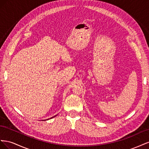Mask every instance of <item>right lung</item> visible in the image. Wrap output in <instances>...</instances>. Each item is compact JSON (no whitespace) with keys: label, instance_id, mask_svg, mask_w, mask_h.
Here are the masks:
<instances>
[{"label":"right lung","instance_id":"right-lung-1","mask_svg":"<svg viewBox=\"0 0 149 149\" xmlns=\"http://www.w3.org/2000/svg\"><path fill=\"white\" fill-rule=\"evenodd\" d=\"M57 116V115H55V116H53V117H52V118H50V119H52V118H55V116ZM46 120H47V119H46ZM47 120H48V119H47Z\"/></svg>","mask_w":149,"mask_h":149}]
</instances>
